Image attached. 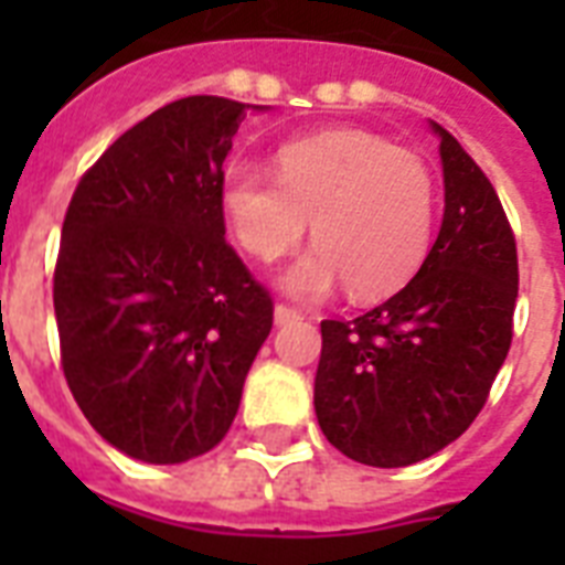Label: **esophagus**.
<instances>
[{"mask_svg":"<svg viewBox=\"0 0 565 565\" xmlns=\"http://www.w3.org/2000/svg\"><path fill=\"white\" fill-rule=\"evenodd\" d=\"M299 310L287 308V305H275V326H287V322H299Z\"/></svg>","mask_w":565,"mask_h":565,"instance_id":"obj_1","label":"esophagus"}]
</instances>
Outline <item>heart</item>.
I'll list each match as a JSON object with an SVG mask.
<instances>
[{
  "label": "heart",
  "instance_id": "heart-1",
  "mask_svg": "<svg viewBox=\"0 0 565 565\" xmlns=\"http://www.w3.org/2000/svg\"><path fill=\"white\" fill-rule=\"evenodd\" d=\"M434 202L428 163L366 131L284 146L275 175L246 158L222 175V211L257 260L290 252L310 222L317 246L281 275L284 290L299 299L328 296L340 278L352 299L402 287L428 255Z\"/></svg>",
  "mask_w": 565,
  "mask_h": 565
}]
</instances>
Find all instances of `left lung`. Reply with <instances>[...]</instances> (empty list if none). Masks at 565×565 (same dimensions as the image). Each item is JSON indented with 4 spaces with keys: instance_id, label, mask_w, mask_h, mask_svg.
I'll use <instances>...</instances> for the list:
<instances>
[{
    "instance_id": "left-lung-1",
    "label": "left lung",
    "mask_w": 565,
    "mask_h": 565,
    "mask_svg": "<svg viewBox=\"0 0 565 565\" xmlns=\"http://www.w3.org/2000/svg\"><path fill=\"white\" fill-rule=\"evenodd\" d=\"M446 211L419 273L358 319L322 322L313 407L322 434L358 463H419L481 413L513 340L516 239L481 167L446 128Z\"/></svg>"
}]
</instances>
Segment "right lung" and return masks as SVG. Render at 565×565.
<instances>
[{
    "label": "right lung",
    "instance_id": "right-lung-1",
    "mask_svg": "<svg viewBox=\"0 0 565 565\" xmlns=\"http://www.w3.org/2000/svg\"><path fill=\"white\" fill-rule=\"evenodd\" d=\"M246 110L170 102L84 172L61 228L66 384L96 434L143 463L211 451L237 416L273 299L225 243L222 163Z\"/></svg>",
    "mask_w": 565,
    "mask_h": 565
}]
</instances>
